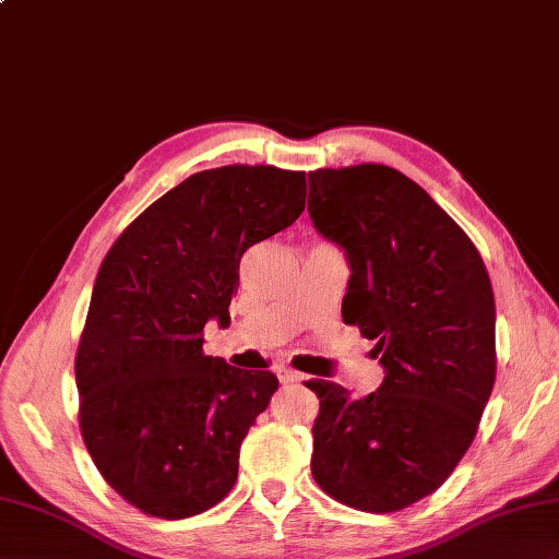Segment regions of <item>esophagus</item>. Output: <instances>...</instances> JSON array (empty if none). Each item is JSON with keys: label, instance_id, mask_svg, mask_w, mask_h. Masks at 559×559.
Masks as SVG:
<instances>
[{"label": "esophagus", "instance_id": "34e87169", "mask_svg": "<svg viewBox=\"0 0 559 559\" xmlns=\"http://www.w3.org/2000/svg\"><path fill=\"white\" fill-rule=\"evenodd\" d=\"M277 377H280L282 384H298V382H301V379H304V374L292 370V367H280Z\"/></svg>", "mask_w": 559, "mask_h": 559}]
</instances>
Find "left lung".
Masks as SVG:
<instances>
[{
    "instance_id": "left-lung-1",
    "label": "left lung",
    "mask_w": 559,
    "mask_h": 559,
    "mask_svg": "<svg viewBox=\"0 0 559 559\" xmlns=\"http://www.w3.org/2000/svg\"><path fill=\"white\" fill-rule=\"evenodd\" d=\"M308 213L350 267L346 324L377 346L384 382L350 399L310 379L312 479L365 512L433 493L476 437L496 382V301L472 239L411 177L377 163L308 173Z\"/></svg>"
}]
</instances>
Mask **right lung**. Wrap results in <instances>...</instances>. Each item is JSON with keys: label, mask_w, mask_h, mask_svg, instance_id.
<instances>
[{"label": "right lung", "mask_w": 559, "mask_h": 559, "mask_svg": "<svg viewBox=\"0 0 559 559\" xmlns=\"http://www.w3.org/2000/svg\"><path fill=\"white\" fill-rule=\"evenodd\" d=\"M306 209V173L201 170L108 249L75 353L80 431L99 474L144 514L185 520L237 481L239 448L277 377L203 356L229 322L243 251Z\"/></svg>", "instance_id": "add662e5"}]
</instances>
